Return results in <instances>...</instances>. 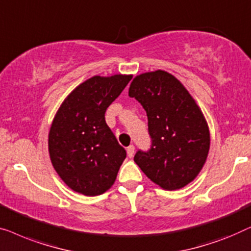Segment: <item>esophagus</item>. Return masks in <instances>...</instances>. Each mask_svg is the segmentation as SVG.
Instances as JSON below:
<instances>
[{"label": "esophagus", "instance_id": "34e87169", "mask_svg": "<svg viewBox=\"0 0 251 251\" xmlns=\"http://www.w3.org/2000/svg\"><path fill=\"white\" fill-rule=\"evenodd\" d=\"M127 156H128L129 158H132L134 156V152H135V148H134V146H129L127 147Z\"/></svg>", "mask_w": 251, "mask_h": 251}]
</instances>
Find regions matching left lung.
I'll return each instance as SVG.
<instances>
[{"mask_svg": "<svg viewBox=\"0 0 251 251\" xmlns=\"http://www.w3.org/2000/svg\"><path fill=\"white\" fill-rule=\"evenodd\" d=\"M128 95L142 104L151 137L149 151L134 161L164 190L184 188L207 160L210 134L202 111L179 80L164 70L144 73L130 83Z\"/></svg>", "mask_w": 251, "mask_h": 251, "instance_id": "1", "label": "left lung"}]
</instances>
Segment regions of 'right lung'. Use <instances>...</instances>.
Here are the masks:
<instances>
[{"mask_svg": "<svg viewBox=\"0 0 251 251\" xmlns=\"http://www.w3.org/2000/svg\"><path fill=\"white\" fill-rule=\"evenodd\" d=\"M132 75L93 76L65 99L49 132V153L60 178L75 192L99 196L114 184L126 151L104 119Z\"/></svg>", "mask_w": 251, "mask_h": 251, "instance_id": "1", "label": "right lung"}]
</instances>
